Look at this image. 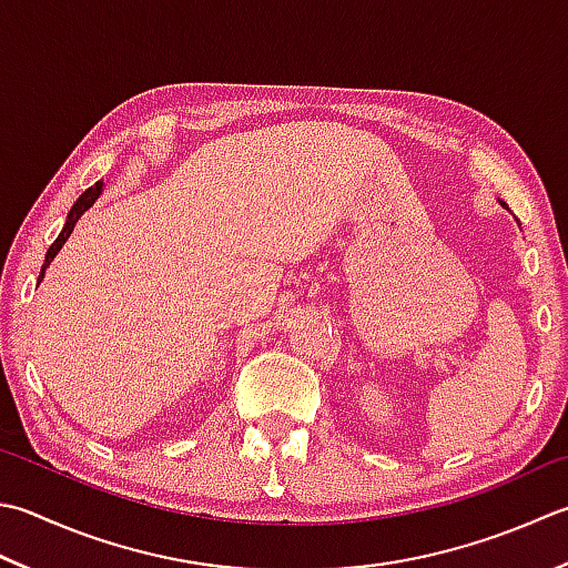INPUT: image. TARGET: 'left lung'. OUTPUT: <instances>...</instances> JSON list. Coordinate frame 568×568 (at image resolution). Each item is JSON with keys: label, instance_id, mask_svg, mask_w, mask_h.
<instances>
[{"label": "left lung", "instance_id": "1", "mask_svg": "<svg viewBox=\"0 0 568 568\" xmlns=\"http://www.w3.org/2000/svg\"><path fill=\"white\" fill-rule=\"evenodd\" d=\"M499 204H503V206H505V209H507V204H505V202H503V199H499Z\"/></svg>", "mask_w": 568, "mask_h": 568}]
</instances>
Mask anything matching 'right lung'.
Instances as JSON below:
<instances>
[{
  "mask_svg": "<svg viewBox=\"0 0 568 568\" xmlns=\"http://www.w3.org/2000/svg\"><path fill=\"white\" fill-rule=\"evenodd\" d=\"M103 182H95L93 186H88L85 192L75 199V204L71 206V211H69V216H65V224H63V229H61V233H59V239H55L51 246H49V251H47V261H43V265H41V275H39V283L43 281V275H47V268L51 265V261L55 258V255H59V251L63 248V243L69 241V236L73 233V226L78 224V219H81L88 209H91L93 204H95V199L103 194Z\"/></svg>",
  "mask_w": 568,
  "mask_h": 568,
  "instance_id": "1",
  "label": "right lung"
}]
</instances>
